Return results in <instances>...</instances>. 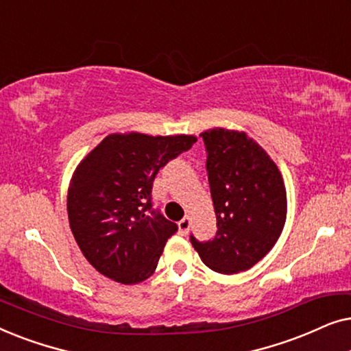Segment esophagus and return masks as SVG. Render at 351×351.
<instances>
[{
	"instance_id": "34e87169",
	"label": "esophagus",
	"mask_w": 351,
	"mask_h": 351,
	"mask_svg": "<svg viewBox=\"0 0 351 351\" xmlns=\"http://www.w3.org/2000/svg\"><path fill=\"white\" fill-rule=\"evenodd\" d=\"M179 230H180V233H184V234L189 233V230H190V217H189V215H185V217L180 220Z\"/></svg>"
}]
</instances>
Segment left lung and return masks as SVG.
Segmentation results:
<instances>
[{
	"mask_svg": "<svg viewBox=\"0 0 351 351\" xmlns=\"http://www.w3.org/2000/svg\"><path fill=\"white\" fill-rule=\"evenodd\" d=\"M208 160V179L217 232L190 241L210 270L233 275L267 256L285 228L287 199L275 161L243 131L214 128L199 134Z\"/></svg>",
	"mask_w": 351,
	"mask_h": 351,
	"instance_id": "1",
	"label": "left lung"
}]
</instances>
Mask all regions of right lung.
Returning a JSON list of instances; mask_svg holds the SVG:
<instances>
[{
  "instance_id": "right-lung-1",
  "label": "right lung",
  "mask_w": 351,
  "mask_h": 351,
  "mask_svg": "<svg viewBox=\"0 0 351 351\" xmlns=\"http://www.w3.org/2000/svg\"><path fill=\"white\" fill-rule=\"evenodd\" d=\"M195 142L185 134H110L81 160L66 196L70 228L83 256L104 276L137 285L156 270L179 227L152 209L153 180Z\"/></svg>"
}]
</instances>
